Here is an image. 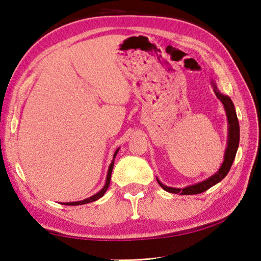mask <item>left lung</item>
Returning <instances> with one entry per match:
<instances>
[{
  "label": "left lung",
  "mask_w": 261,
  "mask_h": 261,
  "mask_svg": "<svg viewBox=\"0 0 261 261\" xmlns=\"http://www.w3.org/2000/svg\"><path fill=\"white\" fill-rule=\"evenodd\" d=\"M213 87H214L216 97H218L224 105L226 116H228V121H229V140H228V147H226L225 154H224V162L222 166L220 167L218 173L213 176H211L208 179L204 180L202 182H198V184H195V185L185 187V188H174V187L165 186L157 179L159 185L162 186L165 191H167L169 193L179 194V195H194V194H201L205 191H207L210 187L214 186L215 184H218L219 181L222 180L224 177L228 175L231 166L233 164V160L236 158L237 150H238V147H239V141H240L239 121H238L234 105L232 103L231 98L229 96L223 95V94H221L214 84H213Z\"/></svg>",
  "instance_id": "left-lung-1"
}]
</instances>
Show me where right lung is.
<instances>
[{"mask_svg":"<svg viewBox=\"0 0 261 261\" xmlns=\"http://www.w3.org/2000/svg\"><path fill=\"white\" fill-rule=\"evenodd\" d=\"M118 151H119V149H116L115 152H114V156H113L112 163H111L110 167H109L108 176H107V182H105V185H104V187L102 188V190L99 191L98 193H96L95 195L91 196L90 198H86V199H84V201H80V202H70V203H66V205H83V204H86V203H91V202L96 201V199H98V198H101V197L104 195L105 192H107V190L109 188V185H110L111 175H112V169H113V166H114V158H115V156H116V153H118ZM64 204H65V203H64Z\"/></svg>","mask_w":261,"mask_h":261,"instance_id":"obj_1","label":"right lung"}]
</instances>
